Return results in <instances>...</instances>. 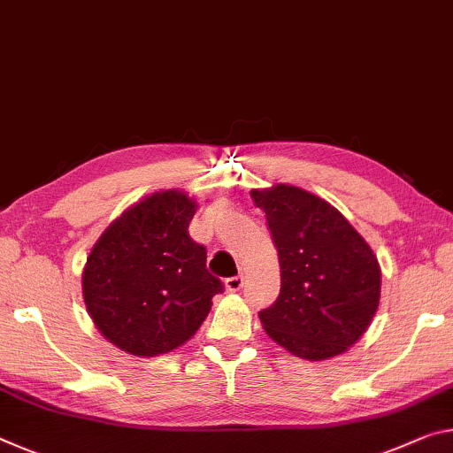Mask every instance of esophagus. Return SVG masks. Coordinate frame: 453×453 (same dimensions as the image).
<instances>
[{
  "label": "esophagus",
  "mask_w": 453,
  "mask_h": 453,
  "mask_svg": "<svg viewBox=\"0 0 453 453\" xmlns=\"http://www.w3.org/2000/svg\"><path fill=\"white\" fill-rule=\"evenodd\" d=\"M242 286H243V276H242V274L232 276V278L226 280V288H227L229 292H238V290L242 288Z\"/></svg>",
  "instance_id": "34e87169"
}]
</instances>
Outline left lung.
I'll return each mask as SVG.
<instances>
[{"label": "left lung", "instance_id": "obj_1", "mask_svg": "<svg viewBox=\"0 0 453 453\" xmlns=\"http://www.w3.org/2000/svg\"><path fill=\"white\" fill-rule=\"evenodd\" d=\"M280 260V294L260 312L274 342L306 361L342 355L361 339L381 296V268L344 215L294 185L252 189Z\"/></svg>", "mask_w": 453, "mask_h": 453}]
</instances>
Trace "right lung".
<instances>
[{"label":"right lung","mask_w":453,"mask_h":453,"mask_svg":"<svg viewBox=\"0 0 453 453\" xmlns=\"http://www.w3.org/2000/svg\"><path fill=\"white\" fill-rule=\"evenodd\" d=\"M197 203L188 193L155 191L104 229L82 272L92 322L114 347L157 357L181 347L224 290L207 252L188 232Z\"/></svg>","instance_id":"obj_1"}]
</instances>
